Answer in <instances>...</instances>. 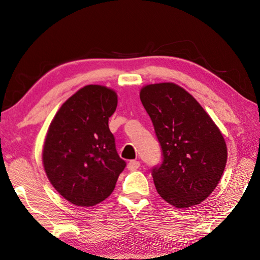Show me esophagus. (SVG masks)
<instances>
[{"label":"esophagus","instance_id":"1","mask_svg":"<svg viewBox=\"0 0 260 260\" xmlns=\"http://www.w3.org/2000/svg\"><path fill=\"white\" fill-rule=\"evenodd\" d=\"M140 168V162L139 161H129L127 163V169L129 171H135Z\"/></svg>","mask_w":260,"mask_h":260}]
</instances>
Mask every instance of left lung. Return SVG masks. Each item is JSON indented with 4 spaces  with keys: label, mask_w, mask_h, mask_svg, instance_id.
Returning a JSON list of instances; mask_svg holds the SVG:
<instances>
[{
    "label": "left lung",
    "mask_w": 260,
    "mask_h": 260,
    "mask_svg": "<svg viewBox=\"0 0 260 260\" xmlns=\"http://www.w3.org/2000/svg\"><path fill=\"white\" fill-rule=\"evenodd\" d=\"M163 161L152 169L157 193L176 208H190L211 194L227 163L221 132L194 97L173 82L143 87Z\"/></svg>",
    "instance_id": "left-lung-1"
}]
</instances>
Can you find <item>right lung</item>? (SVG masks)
<instances>
[{
    "instance_id": "obj_1",
    "label": "right lung",
    "mask_w": 260,
    "mask_h": 260,
    "mask_svg": "<svg viewBox=\"0 0 260 260\" xmlns=\"http://www.w3.org/2000/svg\"><path fill=\"white\" fill-rule=\"evenodd\" d=\"M116 107L113 89L88 85L62 104L49 126L42 152L46 174L59 194L76 206L104 201L126 167L108 127Z\"/></svg>"
}]
</instances>
